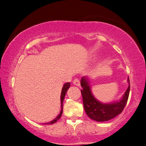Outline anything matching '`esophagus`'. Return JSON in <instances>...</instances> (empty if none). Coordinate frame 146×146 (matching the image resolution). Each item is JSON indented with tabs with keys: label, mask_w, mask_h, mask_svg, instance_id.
Wrapping results in <instances>:
<instances>
[{
	"label": "esophagus",
	"mask_w": 146,
	"mask_h": 146,
	"mask_svg": "<svg viewBox=\"0 0 146 146\" xmlns=\"http://www.w3.org/2000/svg\"><path fill=\"white\" fill-rule=\"evenodd\" d=\"M73 83L74 85H76V86H78V87H79V86H80V81H79V79H75L73 80Z\"/></svg>",
	"instance_id": "1"
}]
</instances>
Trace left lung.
<instances>
[{
    "mask_svg": "<svg viewBox=\"0 0 146 146\" xmlns=\"http://www.w3.org/2000/svg\"><path fill=\"white\" fill-rule=\"evenodd\" d=\"M128 82L130 83L129 77H128ZM81 85L83 87V90H81V92L86 114L92 120L97 122L110 120L120 114L123 111L128 101L130 89V86L129 85L124 94L119 101L105 104L102 103L94 98L92 94L89 79L87 77H82Z\"/></svg>",
    "mask_w": 146,
    "mask_h": 146,
    "instance_id": "8db88e82",
    "label": "left lung"
}]
</instances>
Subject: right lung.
<instances>
[{
  "instance_id": "obj_1",
  "label": "right lung",
  "mask_w": 146,
  "mask_h": 146,
  "mask_svg": "<svg viewBox=\"0 0 146 146\" xmlns=\"http://www.w3.org/2000/svg\"><path fill=\"white\" fill-rule=\"evenodd\" d=\"M69 87H70V83H66L64 85H63V87L62 88V91H61V112L57 116L56 118H55L54 120H53L52 121H50V122H47V123H45V124H52L53 123L56 122L57 120H59V118H61V115H62L63 113V100H64V98H65V94H66L67 90L69 89Z\"/></svg>"
}]
</instances>
